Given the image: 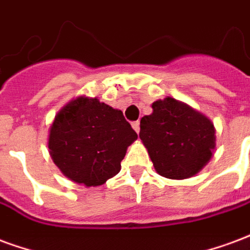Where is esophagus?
I'll return each mask as SVG.
<instances>
[{"label": "esophagus", "instance_id": "1", "mask_svg": "<svg viewBox=\"0 0 250 250\" xmlns=\"http://www.w3.org/2000/svg\"><path fill=\"white\" fill-rule=\"evenodd\" d=\"M132 126L136 132H140V121H134V123H132Z\"/></svg>", "mask_w": 250, "mask_h": 250}]
</instances>
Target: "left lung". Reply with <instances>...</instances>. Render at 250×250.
<instances>
[{"mask_svg":"<svg viewBox=\"0 0 250 250\" xmlns=\"http://www.w3.org/2000/svg\"><path fill=\"white\" fill-rule=\"evenodd\" d=\"M153 113L140 123V138L154 169L163 177H192L207 165L216 145L212 121L201 113L167 97L153 103Z\"/></svg>","mask_w":250,"mask_h":250,"instance_id":"left-lung-1","label":"left lung"}]
</instances>
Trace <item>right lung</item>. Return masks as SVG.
I'll use <instances>...</instances> for the list:
<instances>
[{
  "instance_id": "obj_1",
  "label": "right lung",
  "mask_w": 250,
  "mask_h": 250,
  "mask_svg": "<svg viewBox=\"0 0 250 250\" xmlns=\"http://www.w3.org/2000/svg\"><path fill=\"white\" fill-rule=\"evenodd\" d=\"M136 138L121 110L97 98L80 97L56 116L48 146L67 178L98 187L120 172L127 146Z\"/></svg>"
}]
</instances>
